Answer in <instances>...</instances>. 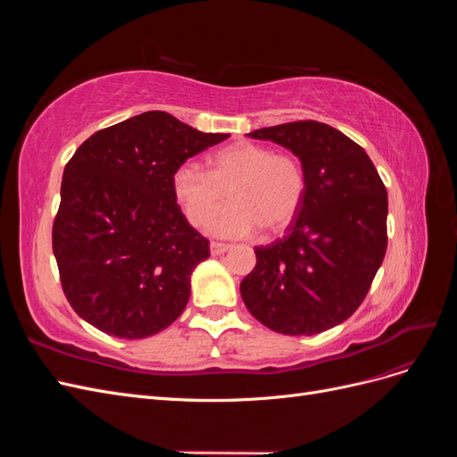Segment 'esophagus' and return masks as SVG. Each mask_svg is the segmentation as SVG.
<instances>
[{
  "instance_id": "34e87169",
  "label": "esophagus",
  "mask_w": 457,
  "mask_h": 457,
  "mask_svg": "<svg viewBox=\"0 0 457 457\" xmlns=\"http://www.w3.org/2000/svg\"><path fill=\"white\" fill-rule=\"evenodd\" d=\"M210 250H212V255H220L230 250L228 244H220V242H212L210 244Z\"/></svg>"
}]
</instances>
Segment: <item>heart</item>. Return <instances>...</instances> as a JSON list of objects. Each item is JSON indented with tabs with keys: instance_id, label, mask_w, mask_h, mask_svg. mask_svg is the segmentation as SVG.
I'll list each match as a JSON object with an SVG mask.
<instances>
[{
	"instance_id": "obj_1",
	"label": "heart",
	"mask_w": 457,
	"mask_h": 457,
	"mask_svg": "<svg viewBox=\"0 0 457 457\" xmlns=\"http://www.w3.org/2000/svg\"><path fill=\"white\" fill-rule=\"evenodd\" d=\"M171 190L190 225L205 227L226 199L233 204L212 221L223 238L252 237L261 227L280 232L305 200L307 177L301 162L255 143H234L210 158V173L185 162L171 175Z\"/></svg>"
}]
</instances>
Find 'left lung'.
I'll use <instances>...</instances> for the list:
<instances>
[{
    "instance_id": "8db88e82",
    "label": "left lung",
    "mask_w": 457,
    "mask_h": 457,
    "mask_svg": "<svg viewBox=\"0 0 457 457\" xmlns=\"http://www.w3.org/2000/svg\"><path fill=\"white\" fill-rule=\"evenodd\" d=\"M299 158L305 200L286 237L255 247L240 294L257 320L284 336H314L361 307L386 252V190L362 146L307 120L247 133Z\"/></svg>"
}]
</instances>
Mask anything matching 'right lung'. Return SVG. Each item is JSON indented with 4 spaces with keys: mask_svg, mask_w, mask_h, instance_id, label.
Instances as JSON below:
<instances>
[{
    "mask_svg": "<svg viewBox=\"0 0 457 457\" xmlns=\"http://www.w3.org/2000/svg\"><path fill=\"white\" fill-rule=\"evenodd\" d=\"M228 133L150 110L96 131L66 163L53 253L72 309L108 336L145 339L173 324L210 242L171 190L177 165Z\"/></svg>",
    "mask_w": 457,
    "mask_h": 457,
    "instance_id": "obj_1",
    "label": "right lung"
}]
</instances>
